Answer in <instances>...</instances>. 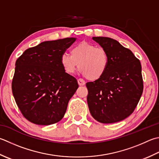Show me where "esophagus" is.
<instances>
[{
  "label": "esophagus",
  "mask_w": 159,
  "mask_h": 159,
  "mask_svg": "<svg viewBox=\"0 0 159 159\" xmlns=\"http://www.w3.org/2000/svg\"><path fill=\"white\" fill-rule=\"evenodd\" d=\"M78 83H79V85L80 86H83V85H85V82L84 80H83L81 79H78Z\"/></svg>",
  "instance_id": "esophagus-1"
}]
</instances>
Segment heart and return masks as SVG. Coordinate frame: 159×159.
<instances>
[{
    "instance_id": "obj_1",
    "label": "heart",
    "mask_w": 159,
    "mask_h": 159,
    "mask_svg": "<svg viewBox=\"0 0 159 159\" xmlns=\"http://www.w3.org/2000/svg\"><path fill=\"white\" fill-rule=\"evenodd\" d=\"M109 56L102 48L88 42H81L71 49V55L63 54L61 63L68 74L75 72L79 66L80 72L87 79L96 80L104 75L109 66Z\"/></svg>"
}]
</instances>
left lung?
I'll list each match as a JSON object with an SVG mask.
<instances>
[{"mask_svg":"<svg viewBox=\"0 0 159 159\" xmlns=\"http://www.w3.org/2000/svg\"><path fill=\"white\" fill-rule=\"evenodd\" d=\"M107 51L109 66L101 79L86 83L89 110L94 119L114 123L131 114L141 98V65L131 50L108 37H93Z\"/></svg>","mask_w":159,"mask_h":159,"instance_id":"1","label":"left lung"}]
</instances>
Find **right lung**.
<instances>
[{
	"mask_svg": "<svg viewBox=\"0 0 159 159\" xmlns=\"http://www.w3.org/2000/svg\"><path fill=\"white\" fill-rule=\"evenodd\" d=\"M76 40L42 42L26 49L16 61L12 93L22 114L30 122L49 125L63 118L79 84L64 71L61 57Z\"/></svg>",
	"mask_w": 159,
	"mask_h": 159,
	"instance_id": "right-lung-1",
	"label": "right lung"
}]
</instances>
